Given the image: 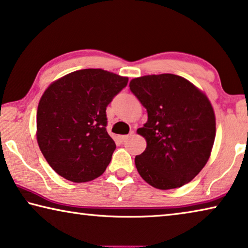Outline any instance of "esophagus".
<instances>
[{"label": "esophagus", "instance_id": "34e87169", "mask_svg": "<svg viewBox=\"0 0 248 248\" xmlns=\"http://www.w3.org/2000/svg\"><path fill=\"white\" fill-rule=\"evenodd\" d=\"M131 135H133V131H131L130 132V135H123V136H119V140L120 141H124V140H127L129 137H130Z\"/></svg>", "mask_w": 248, "mask_h": 248}]
</instances>
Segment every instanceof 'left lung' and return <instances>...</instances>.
Returning a JSON list of instances; mask_svg holds the SVG:
<instances>
[{"label": "left lung", "instance_id": "8db88e82", "mask_svg": "<svg viewBox=\"0 0 248 248\" xmlns=\"http://www.w3.org/2000/svg\"><path fill=\"white\" fill-rule=\"evenodd\" d=\"M129 87L148 112V121L137 130L147 141L145 150L135 158L141 178L160 190L188 183L213 148L215 115L209 98L173 74L135 78Z\"/></svg>", "mask_w": 248, "mask_h": 248}]
</instances>
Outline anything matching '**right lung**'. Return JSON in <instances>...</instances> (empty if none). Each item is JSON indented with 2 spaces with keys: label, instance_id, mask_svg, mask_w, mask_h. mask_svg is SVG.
Masks as SVG:
<instances>
[{
  "label": "right lung",
  "instance_id": "add662e5",
  "mask_svg": "<svg viewBox=\"0 0 248 248\" xmlns=\"http://www.w3.org/2000/svg\"><path fill=\"white\" fill-rule=\"evenodd\" d=\"M127 84L128 77L88 68L45 90L37 108V143L57 174L81 183L104 173L116 149L106 130V108Z\"/></svg>",
  "mask_w": 248,
  "mask_h": 248
}]
</instances>
